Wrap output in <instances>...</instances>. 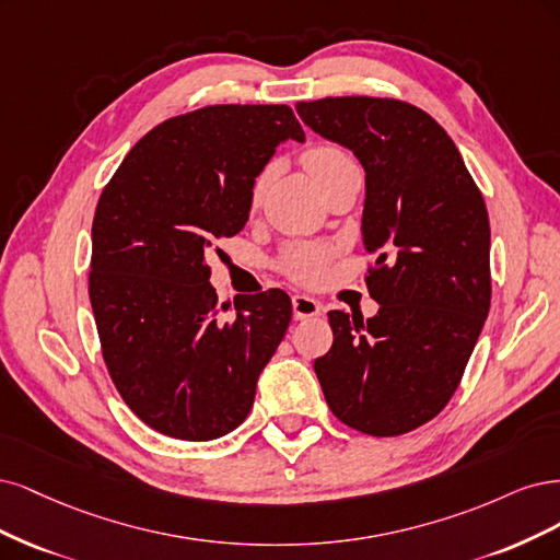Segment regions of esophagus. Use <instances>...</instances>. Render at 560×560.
<instances>
[{
  "label": "esophagus",
  "instance_id": "34e87169",
  "mask_svg": "<svg viewBox=\"0 0 560 560\" xmlns=\"http://www.w3.org/2000/svg\"><path fill=\"white\" fill-rule=\"evenodd\" d=\"M323 312V306L318 300L310 298V295H293V316L295 320H304V318H314Z\"/></svg>",
  "mask_w": 560,
  "mask_h": 560
}]
</instances>
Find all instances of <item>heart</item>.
Listing matches in <instances>:
<instances>
[{
  "mask_svg": "<svg viewBox=\"0 0 560 560\" xmlns=\"http://www.w3.org/2000/svg\"><path fill=\"white\" fill-rule=\"evenodd\" d=\"M302 162L306 172L312 174L314 182L323 188L339 172L353 167V158L337 147V143H314V147L302 153ZM272 167H265L250 186V207H258L267 190ZM332 258V248L326 244H300L288 250L283 258V272L298 283H316Z\"/></svg>",
  "mask_w": 560,
  "mask_h": 560,
  "instance_id": "1",
  "label": "heart"
}]
</instances>
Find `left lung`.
<instances>
[{
    "instance_id": "obj_1",
    "label": "left lung",
    "mask_w": 560,
    "mask_h": 560,
    "mask_svg": "<svg viewBox=\"0 0 560 560\" xmlns=\"http://www.w3.org/2000/svg\"><path fill=\"white\" fill-rule=\"evenodd\" d=\"M314 132L365 167V283L376 316L328 312L332 347L314 360L335 417L374 438L435 419L456 393L491 306V228L456 143L393 97L298 102Z\"/></svg>"
}]
</instances>
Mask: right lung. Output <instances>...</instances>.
<instances>
[{"mask_svg":"<svg viewBox=\"0 0 560 560\" xmlns=\"http://www.w3.org/2000/svg\"><path fill=\"white\" fill-rule=\"evenodd\" d=\"M285 139L304 141L285 104L202 106L143 135L100 195L88 293L102 358L162 435L205 442L237 428L291 323L279 288L221 304L207 262L248 221L254 178Z\"/></svg>","mask_w":560,"mask_h":560,"instance_id":"right-lung-1","label":"right lung"}]
</instances>
